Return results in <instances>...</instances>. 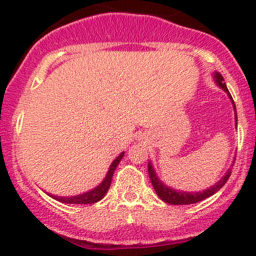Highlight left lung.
<instances>
[{
  "instance_id": "left-lung-1",
  "label": "left lung",
  "mask_w": 256,
  "mask_h": 256,
  "mask_svg": "<svg viewBox=\"0 0 256 256\" xmlns=\"http://www.w3.org/2000/svg\"><path fill=\"white\" fill-rule=\"evenodd\" d=\"M214 78H215V82L218 84L219 88H222L224 92L228 94L230 96L231 102L234 104V110H235V104L234 100H232V96H230V92L227 90V86L224 84V80L223 77L220 76L219 73H215L214 74ZM236 112V110H235ZM235 120H236V114H235ZM148 175H150V179H152V187H154V190H156V195L160 196L164 202L166 203H170V204H192V203H196V202H200L203 199L208 198L211 195H214L216 191H219L224 186V183L228 180L231 175V168H228V171L226 172V175L223 176L220 180L215 183L214 186H211L210 188H207L204 191H199V192H184V191H178V190H174V188H171V187H168L166 184L160 182V178L156 176V171L152 168V164H148Z\"/></svg>"
}]
</instances>
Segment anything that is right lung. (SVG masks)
Returning a JSON list of instances; mask_svg holds the SVG:
<instances>
[{
  "mask_svg": "<svg viewBox=\"0 0 256 256\" xmlns=\"http://www.w3.org/2000/svg\"><path fill=\"white\" fill-rule=\"evenodd\" d=\"M124 152H120V156H116V160H112V164H110V168H108V174L104 176V179L102 180V183H100L96 188L88 191V192H84L81 195H76V196H54V195H50L52 198L57 199L62 203H76V204H92V203H96L98 200L104 198L106 192H108V187L112 184V174H114V170L116 168L118 164L122 160Z\"/></svg>",
  "mask_w": 256,
  "mask_h": 256,
  "instance_id": "1",
  "label": "right lung"
}]
</instances>
